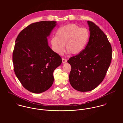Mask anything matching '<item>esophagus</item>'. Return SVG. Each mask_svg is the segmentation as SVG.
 <instances>
[{"mask_svg":"<svg viewBox=\"0 0 123 123\" xmlns=\"http://www.w3.org/2000/svg\"><path fill=\"white\" fill-rule=\"evenodd\" d=\"M67 62V60L65 59H64V58H62V62L63 63H66Z\"/></svg>","mask_w":123,"mask_h":123,"instance_id":"34e87169","label":"esophagus"}]
</instances>
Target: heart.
<instances>
[{"instance_id":"b5f03b06","label":"heart","mask_w":123,"mask_h":123,"mask_svg":"<svg viewBox=\"0 0 123 123\" xmlns=\"http://www.w3.org/2000/svg\"><path fill=\"white\" fill-rule=\"evenodd\" d=\"M89 37V33L86 28H80L74 24H70L60 27L56 36L51 39L53 51L61 55L65 50L72 55L81 53L86 47Z\"/></svg>"}]
</instances>
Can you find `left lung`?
Wrapping results in <instances>:
<instances>
[{
  "label": "left lung",
  "mask_w": 123,
  "mask_h": 123,
  "mask_svg": "<svg viewBox=\"0 0 123 123\" xmlns=\"http://www.w3.org/2000/svg\"><path fill=\"white\" fill-rule=\"evenodd\" d=\"M87 23L90 36L85 49L67 61L71 67L70 85L81 92L91 91L102 82L112 56V47L106 35L92 22Z\"/></svg>",
  "instance_id": "obj_1"
}]
</instances>
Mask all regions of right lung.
Instances as JSON below:
<instances>
[{
	"mask_svg": "<svg viewBox=\"0 0 123 123\" xmlns=\"http://www.w3.org/2000/svg\"><path fill=\"white\" fill-rule=\"evenodd\" d=\"M56 21L33 23L24 29L16 40L13 53L16 76L27 90L36 94L48 90L54 81L53 73L62 62L51 49L47 37Z\"/></svg>",
	"mask_w": 123,
	"mask_h": 123,
	"instance_id": "right-lung-1",
	"label": "right lung"
}]
</instances>
